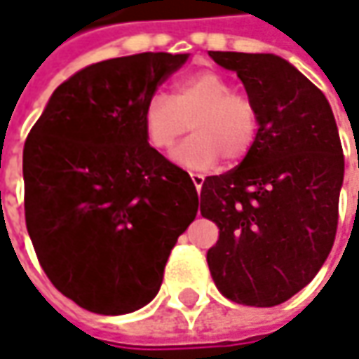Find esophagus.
<instances>
[{
	"label": "esophagus",
	"mask_w": 359,
	"mask_h": 359,
	"mask_svg": "<svg viewBox=\"0 0 359 359\" xmlns=\"http://www.w3.org/2000/svg\"><path fill=\"white\" fill-rule=\"evenodd\" d=\"M189 175H191V182H194V186H196V189L200 191L201 186H203V180H205V177H203V173L191 172V173H189Z\"/></svg>",
	"instance_id": "34e87169"
}]
</instances>
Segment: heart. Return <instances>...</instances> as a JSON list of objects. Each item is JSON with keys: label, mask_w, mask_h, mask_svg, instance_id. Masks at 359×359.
<instances>
[{"label": "heart", "mask_w": 359, "mask_h": 359, "mask_svg": "<svg viewBox=\"0 0 359 359\" xmlns=\"http://www.w3.org/2000/svg\"><path fill=\"white\" fill-rule=\"evenodd\" d=\"M145 135L151 147L168 151L189 130L194 135L173 158L187 168H210L219 158L240 161L255 144L259 111L252 95L233 91L228 77L212 69L180 77L172 95L151 93L144 105Z\"/></svg>", "instance_id": "1"}]
</instances>
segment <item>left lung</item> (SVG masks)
<instances>
[{"label":"left lung","mask_w":359,"mask_h":359,"mask_svg":"<svg viewBox=\"0 0 359 359\" xmlns=\"http://www.w3.org/2000/svg\"><path fill=\"white\" fill-rule=\"evenodd\" d=\"M210 57L243 81L259 130L240 165L203 180L200 212L219 229L208 266L228 299L271 308L316 278L336 240L344 182L338 126L324 93L282 57Z\"/></svg>","instance_id":"left-lung-1"}]
</instances>
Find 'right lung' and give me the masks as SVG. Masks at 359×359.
I'll return each mask as SVG.
<instances>
[{"mask_svg": "<svg viewBox=\"0 0 359 359\" xmlns=\"http://www.w3.org/2000/svg\"><path fill=\"white\" fill-rule=\"evenodd\" d=\"M187 53L91 63L53 91L23 145L25 226L39 266L86 310L119 316L159 292L198 214L189 173L147 144L144 105Z\"/></svg>", "mask_w": 359, "mask_h": 359, "instance_id": "1", "label": "right lung"}]
</instances>
